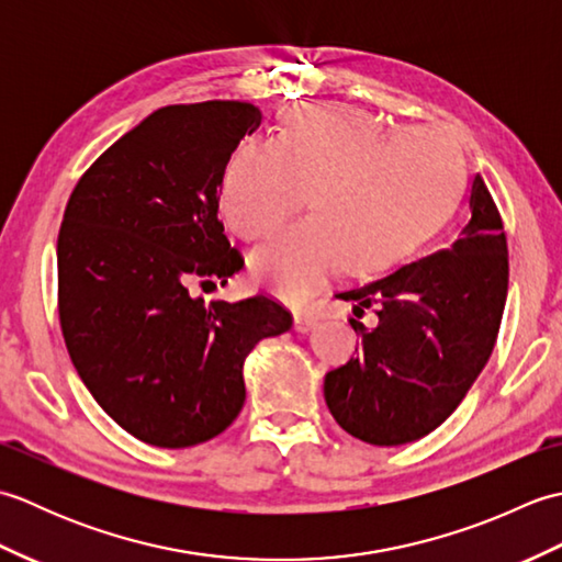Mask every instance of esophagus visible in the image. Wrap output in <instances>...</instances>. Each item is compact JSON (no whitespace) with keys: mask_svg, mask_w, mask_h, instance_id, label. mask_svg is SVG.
I'll return each instance as SVG.
<instances>
[{"mask_svg":"<svg viewBox=\"0 0 562 562\" xmlns=\"http://www.w3.org/2000/svg\"><path fill=\"white\" fill-rule=\"evenodd\" d=\"M314 326H316V316L314 314H308V312H296L294 314V328L300 330V333L312 330Z\"/></svg>","mask_w":562,"mask_h":562,"instance_id":"34e87169","label":"esophagus"}]
</instances>
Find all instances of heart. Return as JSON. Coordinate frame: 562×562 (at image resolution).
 I'll use <instances>...</instances> for the list:
<instances>
[{"label":"heart","mask_w":562,"mask_h":562,"mask_svg":"<svg viewBox=\"0 0 562 562\" xmlns=\"http://www.w3.org/2000/svg\"><path fill=\"white\" fill-rule=\"evenodd\" d=\"M463 157L432 127L393 130L345 103L288 115L274 139L248 137L222 178V212L254 241L300 210L250 256L254 278L284 300L304 302L342 262L379 272L411 256L449 220L463 188Z\"/></svg>","instance_id":"b5f03b06"}]
</instances>
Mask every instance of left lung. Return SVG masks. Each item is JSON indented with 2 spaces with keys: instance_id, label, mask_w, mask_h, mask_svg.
Wrapping results in <instances>:
<instances>
[{
  "instance_id": "left-lung-1",
  "label": "left lung",
  "mask_w": 562,
  "mask_h": 562,
  "mask_svg": "<svg viewBox=\"0 0 562 562\" xmlns=\"http://www.w3.org/2000/svg\"><path fill=\"white\" fill-rule=\"evenodd\" d=\"M471 220L453 241L384 280L338 294L357 312L376 306L357 357L326 374L330 415L352 437L398 447L432 432L457 411L491 357L503 321L509 260L491 190L473 178Z\"/></svg>"
}]
</instances>
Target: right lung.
Returning a JSON list of instances; mask_svg holds the SVG:
<instances>
[{"label": "right lung", "instance_id": "obj_1", "mask_svg": "<svg viewBox=\"0 0 562 562\" xmlns=\"http://www.w3.org/2000/svg\"><path fill=\"white\" fill-rule=\"evenodd\" d=\"M241 101L166 105L79 178L57 236V312L83 386L125 432L183 449L246 401L244 360L292 328L272 296L205 302L244 268L217 217L234 149L260 127Z\"/></svg>", "mask_w": 562, "mask_h": 562}]
</instances>
